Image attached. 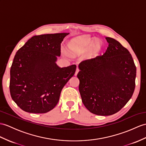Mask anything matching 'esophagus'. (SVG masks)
I'll use <instances>...</instances> for the list:
<instances>
[{"label": "esophagus", "mask_w": 146, "mask_h": 146, "mask_svg": "<svg viewBox=\"0 0 146 146\" xmlns=\"http://www.w3.org/2000/svg\"><path fill=\"white\" fill-rule=\"evenodd\" d=\"M79 69L77 67V69H76V72H75V76H77V74H78V72H79Z\"/></svg>", "instance_id": "obj_1"}]
</instances>
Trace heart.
<instances>
[{
    "instance_id": "obj_1",
    "label": "heart",
    "mask_w": 146,
    "mask_h": 146,
    "mask_svg": "<svg viewBox=\"0 0 146 146\" xmlns=\"http://www.w3.org/2000/svg\"><path fill=\"white\" fill-rule=\"evenodd\" d=\"M92 42V39L88 36L77 37L70 42L69 47L72 52L81 53L86 50Z\"/></svg>"
}]
</instances>
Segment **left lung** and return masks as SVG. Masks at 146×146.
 I'll use <instances>...</instances> for the list:
<instances>
[{
    "label": "left lung",
    "instance_id": "left-lung-1",
    "mask_svg": "<svg viewBox=\"0 0 146 146\" xmlns=\"http://www.w3.org/2000/svg\"><path fill=\"white\" fill-rule=\"evenodd\" d=\"M104 55L82 62L77 77L84 105L97 115L118 112L132 97L136 67L132 56L118 41L106 37Z\"/></svg>",
    "mask_w": 146,
    "mask_h": 146
}]
</instances>
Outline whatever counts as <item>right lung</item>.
Listing matches in <instances>:
<instances>
[{
  "mask_svg": "<svg viewBox=\"0 0 146 146\" xmlns=\"http://www.w3.org/2000/svg\"><path fill=\"white\" fill-rule=\"evenodd\" d=\"M69 33L34 36L17 51L10 68V92L23 111L45 113L58 104L61 90L76 65L59 67L61 43Z\"/></svg>",
  "mask_w": 146,
  "mask_h": 146,
  "instance_id": "obj_1",
  "label": "right lung"
}]
</instances>
